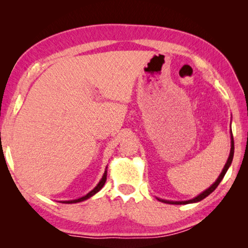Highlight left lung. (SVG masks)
<instances>
[{"instance_id": "1", "label": "left lung", "mask_w": 248, "mask_h": 248, "mask_svg": "<svg viewBox=\"0 0 248 248\" xmlns=\"http://www.w3.org/2000/svg\"><path fill=\"white\" fill-rule=\"evenodd\" d=\"M233 155H234V140H233V136H232V131H231V151H230V155H229V158L228 161H226L225 165L223 167V170H222L221 174L217 179L216 180V183H213L211 186H210L208 189H205L203 192H201L200 195H198L197 197H195L194 199H190V200H187V201H170V200H163V199H158L159 201H162V202L164 203H171V204H187V203H194V202H198V201H201L202 199H204L205 197H208L211 192H213L216 190V188L219 186V184L221 183V180L223 179L224 175L226 171H228L229 167L231 166V163L233 161Z\"/></svg>"}]
</instances>
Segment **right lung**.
I'll list each match as a JSON object with an SVG mask.
<instances>
[{"label":"right lung","instance_id":"obj_1","mask_svg":"<svg viewBox=\"0 0 248 248\" xmlns=\"http://www.w3.org/2000/svg\"><path fill=\"white\" fill-rule=\"evenodd\" d=\"M106 179H107V167H106V170H105V173H104V175H103L102 179H100L99 183L97 184V186H96L93 190H91V191L89 192V194L85 195V196H83V197H81V198H78V199L68 200V201H60V202H62V203H77V202H81V201H84V200L91 198L92 196H94L95 194H97V192H98L100 189H102L103 186L105 185V183H106Z\"/></svg>","mask_w":248,"mask_h":248}]
</instances>
